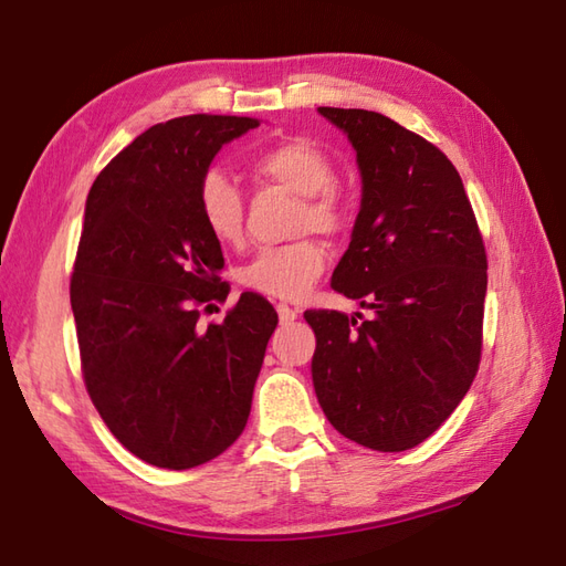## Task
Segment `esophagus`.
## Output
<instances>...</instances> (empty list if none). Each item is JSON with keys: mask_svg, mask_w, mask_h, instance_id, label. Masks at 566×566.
I'll use <instances>...</instances> for the list:
<instances>
[{"mask_svg": "<svg viewBox=\"0 0 566 566\" xmlns=\"http://www.w3.org/2000/svg\"><path fill=\"white\" fill-rule=\"evenodd\" d=\"M276 314H280V322L282 324H290V322H294L296 319V312L294 306H290V304H276Z\"/></svg>", "mask_w": 566, "mask_h": 566, "instance_id": "1", "label": "esophagus"}]
</instances>
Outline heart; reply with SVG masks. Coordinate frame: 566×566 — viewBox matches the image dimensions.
<instances>
[{
  "instance_id": "1",
  "label": "heart",
  "mask_w": 566,
  "mask_h": 566,
  "mask_svg": "<svg viewBox=\"0 0 566 566\" xmlns=\"http://www.w3.org/2000/svg\"><path fill=\"white\" fill-rule=\"evenodd\" d=\"M252 169L272 185L302 197L300 229L339 234L352 222V209L334 185L332 157L310 137H284L252 157ZM197 207L202 224L219 244L237 247L244 239V197L222 169H209L199 181ZM327 266V249L317 239L264 247L239 270L247 290L274 300H300Z\"/></svg>"
}]
</instances>
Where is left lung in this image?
Instances as JSON below:
<instances>
[{"label":"left lung","mask_w":566,"mask_h":566,"mask_svg":"<svg viewBox=\"0 0 566 566\" xmlns=\"http://www.w3.org/2000/svg\"><path fill=\"white\" fill-rule=\"evenodd\" d=\"M357 149L361 207L332 286L375 317L310 310L312 381L352 442L405 452L432 437L482 359L486 252L462 177L432 142L367 109L319 107Z\"/></svg>","instance_id":"obj_1"}]
</instances>
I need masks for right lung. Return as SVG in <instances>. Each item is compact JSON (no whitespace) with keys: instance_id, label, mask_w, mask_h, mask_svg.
<instances>
[{"instance_id":"obj_1","label":"right lung","mask_w":566,"mask_h":566,"mask_svg":"<svg viewBox=\"0 0 566 566\" xmlns=\"http://www.w3.org/2000/svg\"><path fill=\"white\" fill-rule=\"evenodd\" d=\"M254 127L227 114L155 124L99 171L84 209L70 282L84 385L109 432L161 469L199 467L237 442L280 322L247 292L224 322L199 324L229 294L199 181Z\"/></svg>"}]
</instances>
